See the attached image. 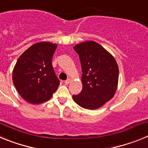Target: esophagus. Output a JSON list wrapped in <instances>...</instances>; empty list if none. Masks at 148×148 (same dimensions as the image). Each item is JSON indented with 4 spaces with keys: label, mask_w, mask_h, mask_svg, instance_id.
Masks as SVG:
<instances>
[{
    "label": "esophagus",
    "mask_w": 148,
    "mask_h": 148,
    "mask_svg": "<svg viewBox=\"0 0 148 148\" xmlns=\"http://www.w3.org/2000/svg\"><path fill=\"white\" fill-rule=\"evenodd\" d=\"M70 82V78H68V79H66V81H64V84H69Z\"/></svg>",
    "instance_id": "1"
}]
</instances>
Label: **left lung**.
Instances as JSON below:
<instances>
[{"mask_svg":"<svg viewBox=\"0 0 148 148\" xmlns=\"http://www.w3.org/2000/svg\"><path fill=\"white\" fill-rule=\"evenodd\" d=\"M74 49L82 65V90L73 99L83 108H101L113 97L119 80V66L113 56L95 41L77 44Z\"/></svg>","mask_w":148,"mask_h":148,"instance_id":"1","label":"left lung"}]
</instances>
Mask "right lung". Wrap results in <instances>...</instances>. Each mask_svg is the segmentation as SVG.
Here are the masks:
<instances>
[{
    "label": "right lung",
    "instance_id": "right-lung-1",
    "mask_svg": "<svg viewBox=\"0 0 148 148\" xmlns=\"http://www.w3.org/2000/svg\"><path fill=\"white\" fill-rule=\"evenodd\" d=\"M57 44H33L19 57L12 73L18 93L27 102L38 104L50 99L59 86L52 64Z\"/></svg>",
    "mask_w": 148,
    "mask_h": 148
}]
</instances>
